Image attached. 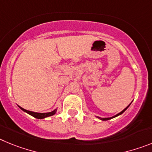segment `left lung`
<instances>
[{"label": "left lung", "mask_w": 152, "mask_h": 152, "mask_svg": "<svg viewBox=\"0 0 152 152\" xmlns=\"http://www.w3.org/2000/svg\"><path fill=\"white\" fill-rule=\"evenodd\" d=\"M130 104H131V103H130ZM130 104H129V105H128V106H127V107H126V108H125L124 110H123V111H121V112H120V113H118V114H116V115H115V116H112V117H106V118H101V117H99V116H96V117H97L98 119H100V120H103V121H106V120H109V119H113V118H115V117H116V116H119V115H121V114H123V113H124L125 111H126V110H127V109H128V107H129V106H130Z\"/></svg>", "instance_id": "obj_1"}]
</instances>
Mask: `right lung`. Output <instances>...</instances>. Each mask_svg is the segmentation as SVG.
Instances as JSON below:
<instances>
[{"label":"right lung","instance_id":"1","mask_svg":"<svg viewBox=\"0 0 152 152\" xmlns=\"http://www.w3.org/2000/svg\"><path fill=\"white\" fill-rule=\"evenodd\" d=\"M18 107H20L23 111L26 112V113L29 114L30 116H33V117L36 118V119H39L49 117V116H53V115L56 114V111H57V109H56V110H54L52 111V112H49V113H36V112H33V111H29V110H25V109L22 108V107H20V106H18Z\"/></svg>","mask_w":152,"mask_h":152}]
</instances>
